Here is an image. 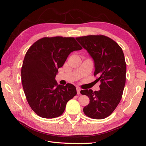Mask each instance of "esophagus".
<instances>
[{
    "instance_id": "esophagus-1",
    "label": "esophagus",
    "mask_w": 146,
    "mask_h": 146,
    "mask_svg": "<svg viewBox=\"0 0 146 146\" xmlns=\"http://www.w3.org/2000/svg\"><path fill=\"white\" fill-rule=\"evenodd\" d=\"M80 90H81V89H80L79 87H76V92H77V94L79 95L80 94Z\"/></svg>"
}]
</instances>
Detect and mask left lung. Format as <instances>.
<instances>
[{
  "label": "left lung",
  "instance_id": "obj_1",
  "mask_svg": "<svg viewBox=\"0 0 146 146\" xmlns=\"http://www.w3.org/2000/svg\"><path fill=\"white\" fill-rule=\"evenodd\" d=\"M76 39L94 60V76L101 82L99 91L80 92L90 98L83 112L92 119H105L111 114L122 98L126 79L124 54L120 46L107 36L89 35Z\"/></svg>",
  "mask_w": 146,
  "mask_h": 146
}]
</instances>
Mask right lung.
I'll use <instances>...</instances> for the list:
<instances>
[{
	"label": "right lung",
	"mask_w": 146,
	"mask_h": 146,
	"mask_svg": "<svg viewBox=\"0 0 146 146\" xmlns=\"http://www.w3.org/2000/svg\"><path fill=\"white\" fill-rule=\"evenodd\" d=\"M82 49L72 37H45L27 50L21 68L27 101L39 117L52 119L64 112L67 102L76 95L71 83L58 85L55 76L71 52Z\"/></svg>",
	"instance_id": "obj_1"
}]
</instances>
